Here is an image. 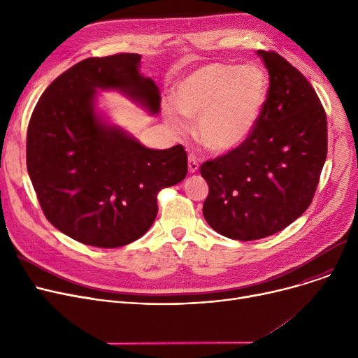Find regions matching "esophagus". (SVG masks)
Here are the masks:
<instances>
[{
	"mask_svg": "<svg viewBox=\"0 0 358 358\" xmlns=\"http://www.w3.org/2000/svg\"><path fill=\"white\" fill-rule=\"evenodd\" d=\"M197 169H199V159L194 154H190L189 155V171L192 174H194V173H197Z\"/></svg>",
	"mask_w": 358,
	"mask_h": 358,
	"instance_id": "obj_1",
	"label": "esophagus"
}]
</instances>
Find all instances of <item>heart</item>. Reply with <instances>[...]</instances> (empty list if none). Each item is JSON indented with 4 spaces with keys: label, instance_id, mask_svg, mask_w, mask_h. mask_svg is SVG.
<instances>
[{
    "label": "heart",
    "instance_id": "obj_1",
    "mask_svg": "<svg viewBox=\"0 0 358 358\" xmlns=\"http://www.w3.org/2000/svg\"><path fill=\"white\" fill-rule=\"evenodd\" d=\"M267 96L268 78L259 66L216 62L187 75L176 88V106L182 115L199 117L197 135L206 148L228 152L251 136ZM178 110L169 106L165 116L181 131L185 124Z\"/></svg>",
    "mask_w": 358,
    "mask_h": 358
}]
</instances>
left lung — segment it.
I'll use <instances>...</instances> for the list:
<instances>
[{"label": "left lung", "instance_id": "8db88e82", "mask_svg": "<svg viewBox=\"0 0 358 358\" xmlns=\"http://www.w3.org/2000/svg\"><path fill=\"white\" fill-rule=\"evenodd\" d=\"M268 96L251 136L200 165L203 216L217 234L254 241L285 229L310 206L327 159V115L309 81L274 50H258Z\"/></svg>", "mask_w": 358, "mask_h": 358}]
</instances>
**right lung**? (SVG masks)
I'll return each mask as SVG.
<instances>
[{
	"instance_id": "add662e5",
	"label": "right lung",
	"mask_w": 358,
	"mask_h": 358,
	"mask_svg": "<svg viewBox=\"0 0 358 358\" xmlns=\"http://www.w3.org/2000/svg\"><path fill=\"white\" fill-rule=\"evenodd\" d=\"M141 55L88 58L61 73L27 127V171L46 219L85 245L117 248L139 239L158 213V193L187 176L181 145H141L94 108L97 88L119 90L158 113L157 84L139 73Z\"/></svg>"
}]
</instances>
